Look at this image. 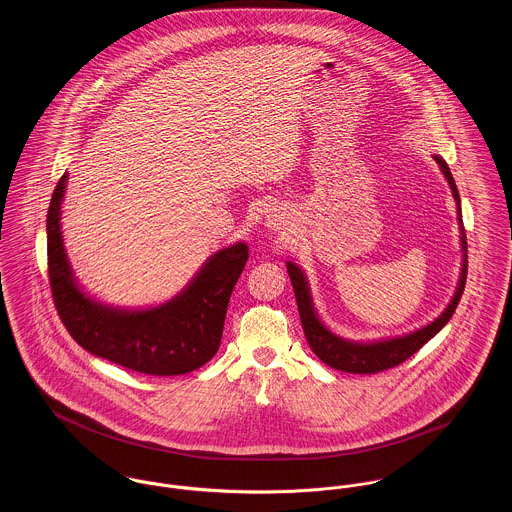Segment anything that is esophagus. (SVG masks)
I'll use <instances>...</instances> for the list:
<instances>
[{
  "label": "esophagus",
  "mask_w": 512,
  "mask_h": 512,
  "mask_svg": "<svg viewBox=\"0 0 512 512\" xmlns=\"http://www.w3.org/2000/svg\"><path fill=\"white\" fill-rule=\"evenodd\" d=\"M266 222H268L270 228L280 230V228L284 226V222H286V215H284L282 209H272V211L268 213V217H266Z\"/></svg>",
  "instance_id": "obj_1"
}]
</instances>
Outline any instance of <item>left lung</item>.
I'll use <instances>...</instances> for the list:
<instances>
[{
	"label": "left lung",
	"instance_id": "obj_1",
	"mask_svg": "<svg viewBox=\"0 0 512 512\" xmlns=\"http://www.w3.org/2000/svg\"><path fill=\"white\" fill-rule=\"evenodd\" d=\"M436 163L441 169V173L445 175L453 199L457 203V220L461 226V248H463V266H461V278L457 284V292L453 295V299L449 301V305L445 307V311L439 315L436 321L428 323L426 327L404 335V337H396V339H382V341H372V343H357V341H347L341 339L337 335H333L317 317V311L313 307V299L311 292L307 286V280L303 276V272L299 270L297 264L288 262V274L292 280L293 292H295V301H297V309H299V317H301V327L305 333V339L311 347V351L331 368L343 370V372H353V374H374L386 368L400 365L406 359H410L414 353H418L434 335H438L443 329V325L451 319V315L455 313V307L461 299V293L465 290V280H467V238H465V230H463V220H461V207H459V193L455 187V181L451 177V171L447 167V163L434 155Z\"/></svg>",
	"mask_w": 512,
	"mask_h": 512
}]
</instances>
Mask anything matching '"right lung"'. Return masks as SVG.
<instances>
[{
  "mask_svg": "<svg viewBox=\"0 0 512 512\" xmlns=\"http://www.w3.org/2000/svg\"><path fill=\"white\" fill-rule=\"evenodd\" d=\"M67 179H59L49 205L47 258L53 301L74 341L94 357L155 376L185 374L209 363L219 351L228 299L248 246L236 242L213 254L191 284L163 305L136 311L104 305L78 288L67 260L61 234Z\"/></svg>",
  "mask_w": 512,
  "mask_h": 512,
  "instance_id": "right-lung-1",
  "label": "right lung"
}]
</instances>
